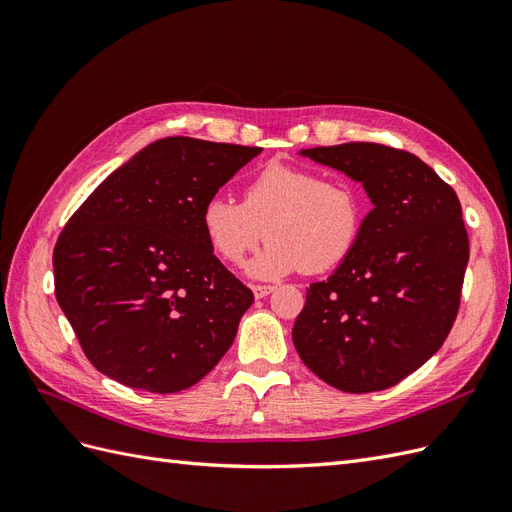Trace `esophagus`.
Segmentation results:
<instances>
[{
    "mask_svg": "<svg viewBox=\"0 0 512 512\" xmlns=\"http://www.w3.org/2000/svg\"><path fill=\"white\" fill-rule=\"evenodd\" d=\"M273 290H275L273 286H262V284L252 286V292H254V297H256V299H265V297H269V294H271Z\"/></svg>",
    "mask_w": 512,
    "mask_h": 512,
    "instance_id": "esophagus-1",
    "label": "esophagus"
}]
</instances>
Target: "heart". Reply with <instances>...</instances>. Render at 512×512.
<instances>
[{
	"label": "heart",
	"mask_w": 512,
	"mask_h": 512,
	"mask_svg": "<svg viewBox=\"0 0 512 512\" xmlns=\"http://www.w3.org/2000/svg\"><path fill=\"white\" fill-rule=\"evenodd\" d=\"M200 226L211 250L230 265L243 262L267 235V247L247 265L258 280H275L301 267L322 273L348 258L356 245L363 198L344 179H322L314 168L271 162L247 181L241 205L211 196L200 211Z\"/></svg>",
	"instance_id": "obj_1"
}]
</instances>
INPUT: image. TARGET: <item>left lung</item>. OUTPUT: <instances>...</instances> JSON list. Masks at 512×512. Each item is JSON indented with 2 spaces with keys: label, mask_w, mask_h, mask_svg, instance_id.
I'll list each match as a JSON object with an SVG mask.
<instances>
[{
  "label": "left lung",
  "mask_w": 512,
  "mask_h": 512,
  "mask_svg": "<svg viewBox=\"0 0 512 512\" xmlns=\"http://www.w3.org/2000/svg\"><path fill=\"white\" fill-rule=\"evenodd\" d=\"M299 153L361 183L374 209L348 258L307 288L294 348L339 391H384L427 363L455 322L470 258L459 198L401 149L344 143Z\"/></svg>",
  "instance_id": "8db88e82"
}]
</instances>
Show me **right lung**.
I'll list each match as a JSON object with an SVG mask.
<instances>
[{"label":"right lung","mask_w":512,"mask_h":512,"mask_svg":"<svg viewBox=\"0 0 512 512\" xmlns=\"http://www.w3.org/2000/svg\"><path fill=\"white\" fill-rule=\"evenodd\" d=\"M260 151L162 138L113 170L61 230L55 297L104 376L177 393L235 342L254 294L213 256L200 211Z\"/></svg>","instance_id":"obj_1"}]
</instances>
